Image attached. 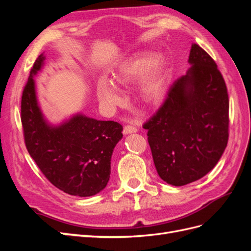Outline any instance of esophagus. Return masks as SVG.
Returning a JSON list of instances; mask_svg holds the SVG:
<instances>
[{
    "label": "esophagus",
    "mask_w": 251,
    "mask_h": 251,
    "mask_svg": "<svg viewBox=\"0 0 251 251\" xmlns=\"http://www.w3.org/2000/svg\"><path fill=\"white\" fill-rule=\"evenodd\" d=\"M135 132H137V128H136L135 126H126L125 127H124V134H131V133H135Z\"/></svg>",
    "instance_id": "esophagus-1"
}]
</instances>
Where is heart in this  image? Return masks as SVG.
Masks as SVG:
<instances>
[{
    "label": "heart",
    "instance_id": "1",
    "mask_svg": "<svg viewBox=\"0 0 251 251\" xmlns=\"http://www.w3.org/2000/svg\"><path fill=\"white\" fill-rule=\"evenodd\" d=\"M139 79L138 90L141 97L149 102L158 101L164 94L166 83V66L159 57H151L149 53H139L127 59L113 74V82L100 80L97 95L100 102L109 109L121 102V95L116 86H126Z\"/></svg>",
    "mask_w": 251,
    "mask_h": 251
}]
</instances>
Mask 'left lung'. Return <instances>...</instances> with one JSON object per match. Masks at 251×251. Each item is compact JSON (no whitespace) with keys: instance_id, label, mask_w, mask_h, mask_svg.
<instances>
[{"instance_id":"obj_1","label":"left lung","mask_w":251,"mask_h":251,"mask_svg":"<svg viewBox=\"0 0 251 251\" xmlns=\"http://www.w3.org/2000/svg\"><path fill=\"white\" fill-rule=\"evenodd\" d=\"M185 75L175 80L163 104L143 128L157 173L182 186L215 168L228 141L229 100L215 60L193 44Z\"/></svg>"}]
</instances>
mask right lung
<instances>
[{
    "mask_svg": "<svg viewBox=\"0 0 251 251\" xmlns=\"http://www.w3.org/2000/svg\"><path fill=\"white\" fill-rule=\"evenodd\" d=\"M41 54L23 90L21 120L28 153L51 183L72 196L90 197L107 186L113 150L123 138V126L76 114L59 126L44 118L33 76L43 67Z\"/></svg>",
    "mask_w": 251,
    "mask_h": 251,
    "instance_id": "add662e5",
    "label": "right lung"
}]
</instances>
